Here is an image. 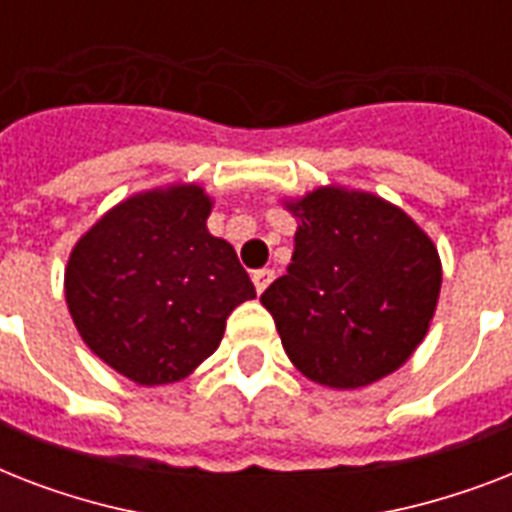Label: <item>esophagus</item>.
Instances as JSON below:
<instances>
[{
	"mask_svg": "<svg viewBox=\"0 0 512 512\" xmlns=\"http://www.w3.org/2000/svg\"><path fill=\"white\" fill-rule=\"evenodd\" d=\"M273 276H276V273H273L271 268H260V271H255V273H252V284H255L257 295H263L265 289L271 287Z\"/></svg>",
	"mask_w": 512,
	"mask_h": 512,
	"instance_id": "1",
	"label": "esophagus"
}]
</instances>
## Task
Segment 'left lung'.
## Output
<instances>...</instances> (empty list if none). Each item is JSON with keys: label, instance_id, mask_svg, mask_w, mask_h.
Instances as JSON below:
<instances>
[{"label": "left lung", "instance_id": "1", "mask_svg": "<svg viewBox=\"0 0 512 512\" xmlns=\"http://www.w3.org/2000/svg\"><path fill=\"white\" fill-rule=\"evenodd\" d=\"M295 252L260 303L308 380L366 388L404 366L436 313L441 257L404 209L369 191L321 185L284 201Z\"/></svg>", "mask_w": 512, "mask_h": 512}]
</instances>
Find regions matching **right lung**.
I'll return each instance as SVG.
<instances>
[{
  "mask_svg": "<svg viewBox=\"0 0 512 512\" xmlns=\"http://www.w3.org/2000/svg\"><path fill=\"white\" fill-rule=\"evenodd\" d=\"M196 183L140 191L111 207L68 255V313L95 356L138 385L188 377L217 350L225 319L255 287L207 231Z\"/></svg>",
  "mask_w": 512,
  "mask_h": 512,
  "instance_id": "add662e5",
  "label": "right lung"
}]
</instances>
